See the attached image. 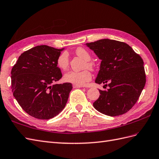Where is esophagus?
<instances>
[{
    "label": "esophagus",
    "instance_id": "34e87169",
    "mask_svg": "<svg viewBox=\"0 0 159 159\" xmlns=\"http://www.w3.org/2000/svg\"><path fill=\"white\" fill-rule=\"evenodd\" d=\"M83 87L82 85H78V84H73V88H81Z\"/></svg>",
    "mask_w": 159,
    "mask_h": 159
}]
</instances>
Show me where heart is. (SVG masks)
I'll list each match as a JSON object with an SVG mask.
<instances>
[{
  "label": "heart",
  "mask_w": 159,
  "mask_h": 159,
  "mask_svg": "<svg viewBox=\"0 0 159 159\" xmlns=\"http://www.w3.org/2000/svg\"><path fill=\"white\" fill-rule=\"evenodd\" d=\"M75 53L77 56H80L86 61L84 64V68H88L91 70H94L95 64L91 62V56L86 49L79 47L75 50ZM58 67L61 70H66L69 66V57L67 52H63L58 56L56 60ZM92 75L89 70H84L80 72L70 70L67 72L64 76V80L67 83H70L74 84L83 85L88 81L91 80Z\"/></svg>",
  "instance_id": "1"
}]
</instances>
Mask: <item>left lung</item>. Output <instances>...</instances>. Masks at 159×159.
I'll return each instance as SVG.
<instances>
[{
    "mask_svg": "<svg viewBox=\"0 0 159 159\" xmlns=\"http://www.w3.org/2000/svg\"><path fill=\"white\" fill-rule=\"evenodd\" d=\"M101 60L95 83L105 84L93 103L97 111L109 116L122 115L131 109L139 99L146 84L144 62L129 45L103 39L87 43Z\"/></svg>",
    "mask_w": 159,
    "mask_h": 159,
    "instance_id": "left-lung-1",
    "label": "left lung"
}]
</instances>
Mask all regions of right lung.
Here are the masks:
<instances>
[{"instance_id": "1", "label": "right lung", "mask_w": 159, "mask_h": 159, "mask_svg": "<svg viewBox=\"0 0 159 159\" xmlns=\"http://www.w3.org/2000/svg\"><path fill=\"white\" fill-rule=\"evenodd\" d=\"M63 49L46 45L32 48L19 57L11 70V89L20 106L30 116L49 120L63 110L72 89L62 78L56 60Z\"/></svg>"}]
</instances>
